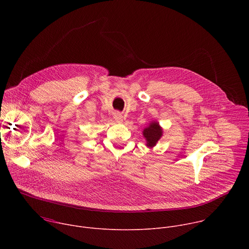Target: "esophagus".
Masks as SVG:
<instances>
[{
  "label": "esophagus",
  "mask_w": 249,
  "mask_h": 249,
  "mask_svg": "<svg viewBox=\"0 0 249 249\" xmlns=\"http://www.w3.org/2000/svg\"><path fill=\"white\" fill-rule=\"evenodd\" d=\"M114 119H115V121L117 123H122L123 122V115L121 113H119V112H116L114 114Z\"/></svg>",
  "instance_id": "obj_1"
}]
</instances>
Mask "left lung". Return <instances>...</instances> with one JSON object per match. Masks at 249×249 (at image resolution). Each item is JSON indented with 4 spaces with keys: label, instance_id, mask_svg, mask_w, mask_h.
I'll return each mask as SVG.
<instances>
[{
    "label": "left lung",
    "instance_id": "8db88e82",
    "mask_svg": "<svg viewBox=\"0 0 249 249\" xmlns=\"http://www.w3.org/2000/svg\"><path fill=\"white\" fill-rule=\"evenodd\" d=\"M163 130L158 121H152L149 126L143 130V136L146 139V146L148 148H154L159 140L162 137Z\"/></svg>",
    "mask_w": 249,
    "mask_h": 249
}]
</instances>
